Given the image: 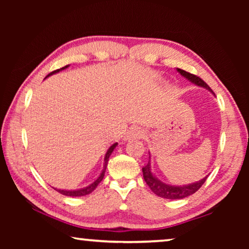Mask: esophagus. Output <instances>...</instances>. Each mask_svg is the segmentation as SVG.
Wrapping results in <instances>:
<instances>
[{"label": "esophagus", "mask_w": 249, "mask_h": 249, "mask_svg": "<svg viewBox=\"0 0 249 249\" xmlns=\"http://www.w3.org/2000/svg\"><path fill=\"white\" fill-rule=\"evenodd\" d=\"M144 130L138 128V127H135V128H132L129 129V132L127 133V135H126V137L128 138V140H130V138H142L144 137Z\"/></svg>", "instance_id": "obj_1"}]
</instances>
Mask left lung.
Masks as SVG:
<instances>
[{
  "mask_svg": "<svg viewBox=\"0 0 249 249\" xmlns=\"http://www.w3.org/2000/svg\"><path fill=\"white\" fill-rule=\"evenodd\" d=\"M179 71L180 74H182L184 78H187L189 81H191L192 83L196 84L199 87H203L205 89H208L210 91L211 88L206 84L203 80H202L200 77H197L196 74H192L190 72H187L182 69H177ZM142 176H144V179L146 181V183L148 187L150 188V190L153 191L155 195H157L160 197H165V199H170V200H177V199H183V197H187L189 196L196 193L199 189L202 187V184L205 182L208 176L205 177L200 181H197L196 183H191L188 185H170V184H166L161 182V181L158 180L157 178H155L154 175L151 174L150 170V160L147 163L146 166L142 167Z\"/></svg>",
  "mask_w": 249,
  "mask_h": 249,
  "instance_id": "8db88e82",
  "label": "left lung"
}]
</instances>
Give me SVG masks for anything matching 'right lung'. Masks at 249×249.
Masks as SVG:
<instances>
[{
    "label": "right lung",
    "instance_id": "1",
    "mask_svg": "<svg viewBox=\"0 0 249 249\" xmlns=\"http://www.w3.org/2000/svg\"><path fill=\"white\" fill-rule=\"evenodd\" d=\"M66 68H68V66L62 67V68H60V69H57V70L53 71V72H50V73L47 75V77H49V75H52V74H53V73H57V72H59V71H60V70H64V69H66ZM116 145H117V142H115V144H113V145L108 148L107 153V155H105V157H104V168H103V170H102V172H101V175H100L99 178L96 179L93 183H91L90 185H88V187L83 188V189H80V190H60V189H56V190H57L59 193H61V195L67 196H83L90 195V193H91L92 191H93L96 187H98V184H99V183L101 182V181H102V179L104 178V174H105V169H107V166L108 158H109V156H111L112 151L114 150Z\"/></svg>",
    "mask_w": 249,
    "mask_h": 249
}]
</instances>
